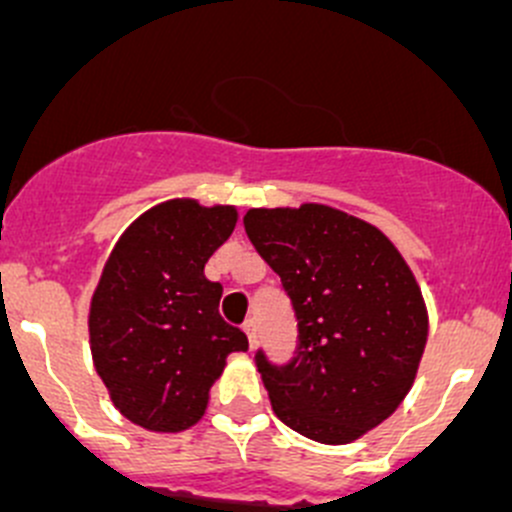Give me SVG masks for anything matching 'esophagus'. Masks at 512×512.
Here are the masks:
<instances>
[{
    "label": "esophagus",
    "instance_id": "obj_1",
    "mask_svg": "<svg viewBox=\"0 0 512 512\" xmlns=\"http://www.w3.org/2000/svg\"><path fill=\"white\" fill-rule=\"evenodd\" d=\"M242 329H245L247 339H250V347H255L257 334H260V329H257V319H247V322L242 324Z\"/></svg>",
    "mask_w": 512,
    "mask_h": 512
}]
</instances>
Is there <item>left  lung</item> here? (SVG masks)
I'll return each mask as SVG.
<instances>
[{
  "mask_svg": "<svg viewBox=\"0 0 512 512\" xmlns=\"http://www.w3.org/2000/svg\"><path fill=\"white\" fill-rule=\"evenodd\" d=\"M245 232L297 317L287 364L255 352L277 418L319 443L364 436L399 409L426 347L409 265L384 232L327 205L250 210Z\"/></svg>",
  "mask_w": 512,
  "mask_h": 512,
  "instance_id": "left-lung-1",
  "label": "left lung"
}]
</instances>
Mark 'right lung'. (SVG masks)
<instances>
[{
  "label": "right lung",
  "mask_w": 512,
  "mask_h": 512,
  "mask_svg": "<svg viewBox=\"0 0 512 512\" xmlns=\"http://www.w3.org/2000/svg\"><path fill=\"white\" fill-rule=\"evenodd\" d=\"M235 223V208L170 200L128 227L103 267L91 354L116 409L148 431L198 423L227 354L247 352L245 332L220 317L223 285L205 277Z\"/></svg>",
  "instance_id": "1"
}]
</instances>
